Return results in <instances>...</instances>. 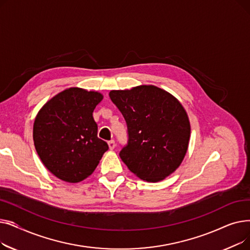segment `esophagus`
<instances>
[{"instance_id":"1","label":"esophagus","mask_w":250,"mask_h":250,"mask_svg":"<svg viewBox=\"0 0 250 250\" xmlns=\"http://www.w3.org/2000/svg\"><path fill=\"white\" fill-rule=\"evenodd\" d=\"M108 147H109L110 150H113V149L115 148V142H114L113 140H111V141L108 142Z\"/></svg>"}]
</instances>
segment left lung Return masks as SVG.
<instances>
[{
  "label": "left lung",
  "mask_w": 250,
  "mask_h": 250,
  "mask_svg": "<svg viewBox=\"0 0 250 250\" xmlns=\"http://www.w3.org/2000/svg\"><path fill=\"white\" fill-rule=\"evenodd\" d=\"M111 101L124 115L127 144L120 156L141 179L157 182L173 173L188 148L190 125L180 102L153 85L112 90Z\"/></svg>",
  "instance_id": "8db88e82"
}]
</instances>
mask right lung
I'll return each instance as SVG.
<instances>
[{
	"label": "right lung",
	"instance_id": "obj_1",
	"mask_svg": "<svg viewBox=\"0 0 250 250\" xmlns=\"http://www.w3.org/2000/svg\"><path fill=\"white\" fill-rule=\"evenodd\" d=\"M99 92L69 88L47 101L37 113L33 141L43 165L58 178L76 183L93 173L106 142L97 137L93 111Z\"/></svg>",
	"mask_w": 250,
	"mask_h": 250
}]
</instances>
